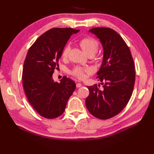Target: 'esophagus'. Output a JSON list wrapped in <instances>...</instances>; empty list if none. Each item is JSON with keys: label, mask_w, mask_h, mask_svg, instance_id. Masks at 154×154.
Wrapping results in <instances>:
<instances>
[{"label": "esophagus", "mask_w": 154, "mask_h": 154, "mask_svg": "<svg viewBox=\"0 0 154 154\" xmlns=\"http://www.w3.org/2000/svg\"><path fill=\"white\" fill-rule=\"evenodd\" d=\"M76 87H77V88L82 87V84H81V83H77L76 84Z\"/></svg>", "instance_id": "34e87169"}]
</instances>
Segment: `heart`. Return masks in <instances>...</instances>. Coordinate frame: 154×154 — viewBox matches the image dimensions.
I'll return each instance as SVG.
<instances>
[{
    "instance_id": "obj_1",
    "label": "heart",
    "mask_w": 154,
    "mask_h": 154,
    "mask_svg": "<svg viewBox=\"0 0 154 154\" xmlns=\"http://www.w3.org/2000/svg\"><path fill=\"white\" fill-rule=\"evenodd\" d=\"M79 44L81 48L83 49V50L88 55H93L97 51L98 48H99V42L95 39L91 37H85L82 38L79 42ZM69 50L70 46L69 45H67L64 48L63 53H62V55L64 57L67 56ZM87 71V69H85L81 67H76L72 71V74L78 79H83L85 77V73Z\"/></svg>"
}]
</instances>
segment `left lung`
Wrapping results in <instances>:
<instances>
[{
  "label": "left lung",
  "instance_id": "obj_1",
  "mask_svg": "<svg viewBox=\"0 0 154 154\" xmlns=\"http://www.w3.org/2000/svg\"><path fill=\"white\" fill-rule=\"evenodd\" d=\"M89 32L99 38L103 48V60L97 77L103 88L97 84L87 87L89 95L85 104L92 115L106 120L117 115L128 103L135 83L134 63L128 46L116 31L99 27Z\"/></svg>",
  "mask_w": 154,
  "mask_h": 154
}]
</instances>
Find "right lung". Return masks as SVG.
<instances>
[{
  "mask_svg": "<svg viewBox=\"0 0 154 154\" xmlns=\"http://www.w3.org/2000/svg\"><path fill=\"white\" fill-rule=\"evenodd\" d=\"M78 32L70 28L50 29L35 40L26 57L22 73L24 92L32 107L45 119H55L64 112L76 87L66 76L60 83L55 82L52 75L67 42Z\"/></svg>",
  "mask_w": 154,
  "mask_h": 154,
  "instance_id": "add662e5",
  "label": "right lung"
}]
</instances>
